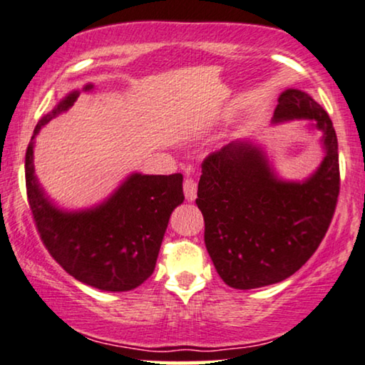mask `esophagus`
<instances>
[{"label": "esophagus", "instance_id": "obj_1", "mask_svg": "<svg viewBox=\"0 0 365 365\" xmlns=\"http://www.w3.org/2000/svg\"><path fill=\"white\" fill-rule=\"evenodd\" d=\"M183 193H185V198H187L188 202H193V200L197 198V182H195V178H192V177L185 178Z\"/></svg>", "mask_w": 365, "mask_h": 365}]
</instances>
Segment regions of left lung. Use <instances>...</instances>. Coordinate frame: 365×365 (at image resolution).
I'll use <instances>...</instances> for the list:
<instances>
[{"instance_id":"left-lung-1","label":"left lung","mask_w":365,"mask_h":365,"mask_svg":"<svg viewBox=\"0 0 365 365\" xmlns=\"http://www.w3.org/2000/svg\"><path fill=\"white\" fill-rule=\"evenodd\" d=\"M314 120L326 157L306 182H283L251 142L236 140L202 163L197 205L205 245L220 278L235 289L279 283L314 255L334 217L341 175L327 112L297 89L279 96L273 122Z\"/></svg>"}]
</instances>
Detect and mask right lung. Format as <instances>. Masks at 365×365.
Listing matches in <instances>:
<instances>
[{
    "label": "right lung",
    "mask_w": 365,
    "mask_h": 365,
    "mask_svg": "<svg viewBox=\"0 0 365 365\" xmlns=\"http://www.w3.org/2000/svg\"><path fill=\"white\" fill-rule=\"evenodd\" d=\"M91 89V84L84 87ZM78 96V91L71 92L36 125L24 160L29 208L46 250L71 276L102 291H130L155 269L168 220L185 200L183 175L132 173L99 207L82 212L56 208L36 180L34 137Z\"/></svg>",
    "instance_id": "add662e5"
}]
</instances>
